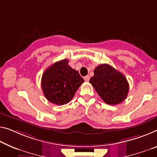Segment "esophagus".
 I'll use <instances>...</instances> for the list:
<instances>
[{
	"label": "esophagus",
	"mask_w": 157,
	"mask_h": 157,
	"mask_svg": "<svg viewBox=\"0 0 157 157\" xmlns=\"http://www.w3.org/2000/svg\"><path fill=\"white\" fill-rule=\"evenodd\" d=\"M84 80H85L86 81H89V79H90V76H84Z\"/></svg>",
	"instance_id": "esophagus-1"
}]
</instances>
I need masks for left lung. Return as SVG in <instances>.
<instances>
[{
  "mask_svg": "<svg viewBox=\"0 0 157 157\" xmlns=\"http://www.w3.org/2000/svg\"><path fill=\"white\" fill-rule=\"evenodd\" d=\"M89 81L108 105H118L127 98L129 85L126 76L109 64L98 65Z\"/></svg>",
  "mask_w": 157,
  "mask_h": 157,
  "instance_id": "1",
  "label": "left lung"
}]
</instances>
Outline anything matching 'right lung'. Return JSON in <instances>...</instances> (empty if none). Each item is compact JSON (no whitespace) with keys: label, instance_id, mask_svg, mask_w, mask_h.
Returning a JSON list of instances; mask_svg holds the SVG:
<instances>
[{"label":"right lung","instance_id":"obj_1","mask_svg":"<svg viewBox=\"0 0 157 157\" xmlns=\"http://www.w3.org/2000/svg\"><path fill=\"white\" fill-rule=\"evenodd\" d=\"M68 63L67 59L55 62L42 76L41 87L45 98L57 105L70 102L84 82L78 71L72 69Z\"/></svg>","mask_w":157,"mask_h":157}]
</instances>
